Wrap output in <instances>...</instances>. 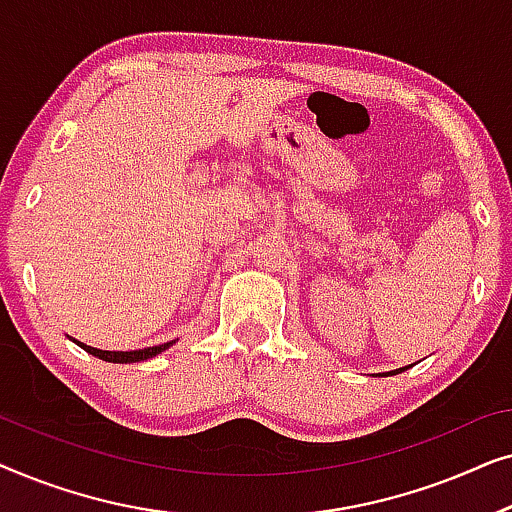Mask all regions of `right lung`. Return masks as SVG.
Returning <instances> with one entry per match:
<instances>
[{
    "instance_id": "add662e5",
    "label": "right lung",
    "mask_w": 512,
    "mask_h": 512,
    "mask_svg": "<svg viewBox=\"0 0 512 512\" xmlns=\"http://www.w3.org/2000/svg\"><path fill=\"white\" fill-rule=\"evenodd\" d=\"M172 342H165V345H158V347L135 349V352H107V349L88 347V345H83V342H79V345L86 349L88 354H93V356H97V359H102V361H109V363H135V361H146V359H151V356L165 352V349L170 347Z\"/></svg>"
}]
</instances>
